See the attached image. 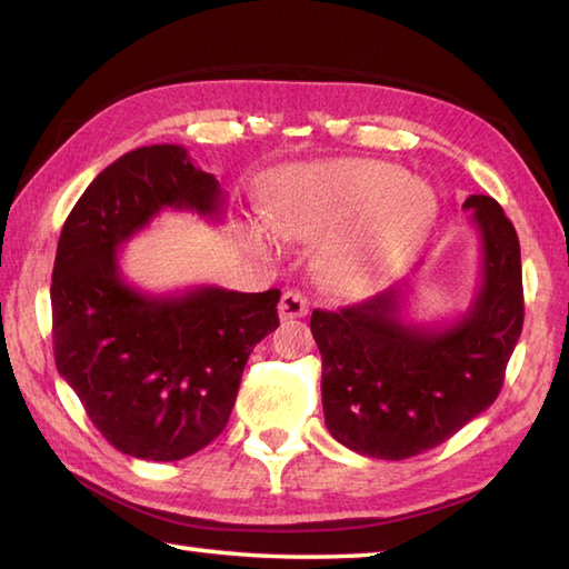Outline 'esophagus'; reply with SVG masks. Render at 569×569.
I'll list each match as a JSON object with an SVG mask.
<instances>
[{
  "mask_svg": "<svg viewBox=\"0 0 569 569\" xmlns=\"http://www.w3.org/2000/svg\"><path fill=\"white\" fill-rule=\"evenodd\" d=\"M306 313H308V300L298 291H286L281 296V303H278V316H281V320L303 318Z\"/></svg>",
  "mask_w": 569,
  "mask_h": 569,
  "instance_id": "esophagus-1",
  "label": "esophagus"
}]
</instances>
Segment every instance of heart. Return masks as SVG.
Listing matches in <instances>:
<instances>
[{
  "mask_svg": "<svg viewBox=\"0 0 569 569\" xmlns=\"http://www.w3.org/2000/svg\"><path fill=\"white\" fill-rule=\"evenodd\" d=\"M266 217L278 237L313 241L322 283L342 296L377 291L425 247L437 217L427 182L395 164L330 160L276 177ZM261 241V231H253Z\"/></svg>",
  "mask_w": 569,
  "mask_h": 569,
  "instance_id": "1",
  "label": "heart"
}]
</instances>
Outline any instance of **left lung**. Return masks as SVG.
Segmentation results:
<instances>
[{"mask_svg": "<svg viewBox=\"0 0 569 569\" xmlns=\"http://www.w3.org/2000/svg\"><path fill=\"white\" fill-rule=\"evenodd\" d=\"M463 209L481 239V288L451 326L407 322V281L310 316L326 427L342 447L402 461L439 447L496 402L526 316L520 243L493 197L471 194Z\"/></svg>", "mask_w": 569, "mask_h": 569, "instance_id": "1", "label": "left lung"}]
</instances>
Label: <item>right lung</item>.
Here are the masks:
<instances>
[{"label":"right lung","instance_id":"1","mask_svg":"<svg viewBox=\"0 0 569 569\" xmlns=\"http://www.w3.org/2000/svg\"><path fill=\"white\" fill-rule=\"evenodd\" d=\"M214 174L182 144H150L108 164L71 209L51 276L56 370L110 447L180 461L224 431L256 342L278 328V298L217 286L148 296L126 283L118 249L162 209L217 219Z\"/></svg>","mask_w":569,"mask_h":569}]
</instances>
